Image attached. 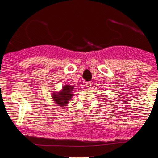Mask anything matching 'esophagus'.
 <instances>
[{
	"label": "esophagus",
	"mask_w": 158,
	"mask_h": 158,
	"mask_svg": "<svg viewBox=\"0 0 158 158\" xmlns=\"http://www.w3.org/2000/svg\"><path fill=\"white\" fill-rule=\"evenodd\" d=\"M85 86H86L87 88H88V89H90V88H91V83H90V82H87V83H85Z\"/></svg>",
	"instance_id": "34e87169"
}]
</instances>
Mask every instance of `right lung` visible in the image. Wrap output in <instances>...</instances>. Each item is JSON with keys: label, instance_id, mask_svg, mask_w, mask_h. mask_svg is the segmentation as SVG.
I'll list each match as a JSON object with an SVG mask.
<instances>
[{"label": "right lung", "instance_id": "right-lung-1", "mask_svg": "<svg viewBox=\"0 0 158 158\" xmlns=\"http://www.w3.org/2000/svg\"><path fill=\"white\" fill-rule=\"evenodd\" d=\"M73 85H64L62 89L57 93H52V97L57 106L63 107L68 104L69 101L73 96Z\"/></svg>", "mask_w": 158, "mask_h": 158}]
</instances>
